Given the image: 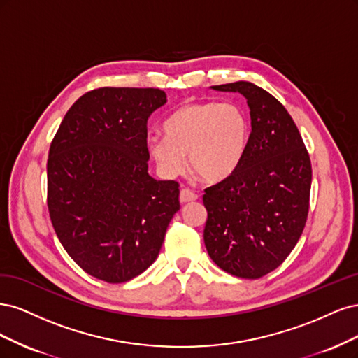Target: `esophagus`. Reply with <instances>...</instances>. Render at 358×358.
Here are the masks:
<instances>
[{
  "mask_svg": "<svg viewBox=\"0 0 358 358\" xmlns=\"http://www.w3.org/2000/svg\"><path fill=\"white\" fill-rule=\"evenodd\" d=\"M198 199V194H196L194 192H192L190 189H182L180 192V202L181 203H187V202H193Z\"/></svg>",
  "mask_w": 358,
  "mask_h": 358,
  "instance_id": "esophagus-1",
  "label": "esophagus"
}]
</instances>
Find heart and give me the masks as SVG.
I'll return each mask as SVG.
<instances>
[{
    "instance_id": "1",
    "label": "heart",
    "mask_w": 358,
    "mask_h": 358,
    "mask_svg": "<svg viewBox=\"0 0 358 358\" xmlns=\"http://www.w3.org/2000/svg\"><path fill=\"white\" fill-rule=\"evenodd\" d=\"M165 134L147 138V150L159 169L177 177L190 169L203 181L227 178L244 157L250 136L245 110L235 102H193L171 114Z\"/></svg>"
}]
</instances>
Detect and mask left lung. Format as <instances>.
<instances>
[{"label":"left lung","instance_id":"obj_1","mask_svg":"<svg viewBox=\"0 0 358 358\" xmlns=\"http://www.w3.org/2000/svg\"><path fill=\"white\" fill-rule=\"evenodd\" d=\"M213 89L247 98L251 134L238 168L205 189V247L224 272L257 280L280 266L303 232L310 159L294 120L269 92L250 82Z\"/></svg>","mask_w":358,"mask_h":358}]
</instances>
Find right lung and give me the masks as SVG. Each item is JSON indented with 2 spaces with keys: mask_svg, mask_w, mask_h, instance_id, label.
<instances>
[{
  "mask_svg": "<svg viewBox=\"0 0 358 358\" xmlns=\"http://www.w3.org/2000/svg\"><path fill=\"white\" fill-rule=\"evenodd\" d=\"M165 102L153 87L94 89L73 103L50 144L53 229L70 257L101 281L143 273L180 210V184L147 172V122Z\"/></svg>",
  "mask_w": 358,
  "mask_h": 358,
  "instance_id": "add662e5",
  "label": "right lung"
}]
</instances>
